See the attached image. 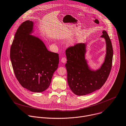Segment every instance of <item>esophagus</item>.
Segmentation results:
<instances>
[{
	"mask_svg": "<svg viewBox=\"0 0 126 126\" xmlns=\"http://www.w3.org/2000/svg\"><path fill=\"white\" fill-rule=\"evenodd\" d=\"M61 62H62V63H66V61H67V59H66V57H62V58H61Z\"/></svg>",
	"mask_w": 126,
	"mask_h": 126,
	"instance_id": "esophagus-1",
	"label": "esophagus"
}]
</instances>
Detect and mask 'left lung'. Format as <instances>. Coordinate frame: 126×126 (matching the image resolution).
<instances>
[{"label": "left lung", "instance_id": "left-lung-1", "mask_svg": "<svg viewBox=\"0 0 126 126\" xmlns=\"http://www.w3.org/2000/svg\"><path fill=\"white\" fill-rule=\"evenodd\" d=\"M101 37L106 44V54L101 67L94 71L90 69L85 59L86 44H77L66 50L67 80L71 90L77 95H85L100 89L105 83L110 73L113 55L109 36L105 31Z\"/></svg>", "mask_w": 126, "mask_h": 126}]
</instances>
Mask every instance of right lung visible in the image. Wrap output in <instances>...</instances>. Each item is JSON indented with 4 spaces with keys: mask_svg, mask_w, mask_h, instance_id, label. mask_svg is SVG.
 Instances as JSON below:
<instances>
[{
    "mask_svg": "<svg viewBox=\"0 0 126 126\" xmlns=\"http://www.w3.org/2000/svg\"><path fill=\"white\" fill-rule=\"evenodd\" d=\"M33 22L27 20L17 29L10 48L15 76L24 88L41 93L50 86L59 64V54L47 50L39 38L31 35Z\"/></svg>",
    "mask_w": 126,
    "mask_h": 126,
    "instance_id": "right-lung-1",
    "label": "right lung"
}]
</instances>
